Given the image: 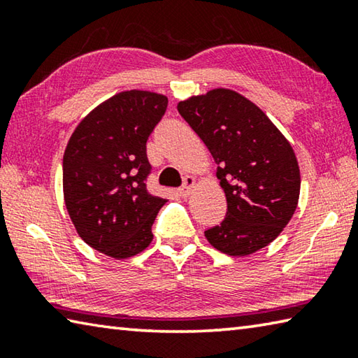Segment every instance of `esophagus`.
Wrapping results in <instances>:
<instances>
[{
    "label": "esophagus",
    "instance_id": "esophagus-1",
    "mask_svg": "<svg viewBox=\"0 0 358 358\" xmlns=\"http://www.w3.org/2000/svg\"><path fill=\"white\" fill-rule=\"evenodd\" d=\"M196 185H197V181H196V178L194 177H191V175H187V177L185 178V183H183V186L180 187V196L181 197H189L191 196V192H192V189L194 187H196Z\"/></svg>",
    "mask_w": 358,
    "mask_h": 358
}]
</instances>
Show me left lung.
Segmentation results:
<instances>
[{"mask_svg": "<svg viewBox=\"0 0 358 358\" xmlns=\"http://www.w3.org/2000/svg\"><path fill=\"white\" fill-rule=\"evenodd\" d=\"M177 108L207 145L226 194V217L205 230L208 243L234 257L270 245L299 205L301 178L292 145L254 102L234 90H210L180 101Z\"/></svg>", "mask_w": 358, "mask_h": 358, "instance_id": "8db88e82", "label": "left lung"}]
</instances>
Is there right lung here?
Instances as JSON below:
<instances>
[{
	"mask_svg": "<svg viewBox=\"0 0 358 358\" xmlns=\"http://www.w3.org/2000/svg\"><path fill=\"white\" fill-rule=\"evenodd\" d=\"M167 102V96L145 90L113 94L85 115L66 145V210L78 237L112 259L147 250L151 226L167 202L145 186L147 141Z\"/></svg>",
	"mask_w": 358,
	"mask_h": 358,
	"instance_id": "obj_1",
	"label": "right lung"
}]
</instances>
